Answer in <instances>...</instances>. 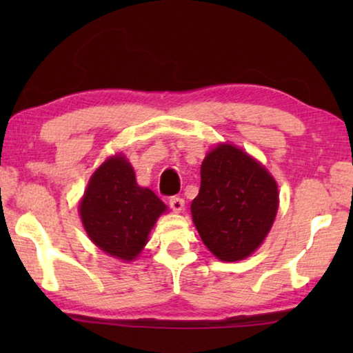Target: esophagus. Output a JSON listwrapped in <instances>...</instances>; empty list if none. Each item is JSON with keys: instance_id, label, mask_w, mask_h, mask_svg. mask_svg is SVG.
Wrapping results in <instances>:
<instances>
[{"instance_id": "obj_1", "label": "esophagus", "mask_w": 353, "mask_h": 353, "mask_svg": "<svg viewBox=\"0 0 353 353\" xmlns=\"http://www.w3.org/2000/svg\"><path fill=\"white\" fill-rule=\"evenodd\" d=\"M170 207H171V210L172 212H176V213H179V212H182L183 210V207H185V201L182 199V198H177V196H172V198L170 199Z\"/></svg>"}]
</instances>
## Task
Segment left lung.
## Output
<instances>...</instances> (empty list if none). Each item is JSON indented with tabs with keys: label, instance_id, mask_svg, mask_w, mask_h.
<instances>
[{
	"label": "left lung",
	"instance_id": "left-lung-1",
	"mask_svg": "<svg viewBox=\"0 0 353 353\" xmlns=\"http://www.w3.org/2000/svg\"><path fill=\"white\" fill-rule=\"evenodd\" d=\"M277 208V182L248 152L221 143L205 155L191 216L216 259L238 261L252 254L270 234Z\"/></svg>",
	"mask_w": 353,
	"mask_h": 353
}]
</instances>
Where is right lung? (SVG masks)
Returning <instances> with one entry per match:
<instances>
[{"instance_id":"obj_1","label":"right lung","mask_w":353,"mask_h":353,"mask_svg":"<svg viewBox=\"0 0 353 353\" xmlns=\"http://www.w3.org/2000/svg\"><path fill=\"white\" fill-rule=\"evenodd\" d=\"M166 212L152 190L135 181L123 154L107 159L93 172L79 204L87 235L105 254L132 261L146 246L149 232Z\"/></svg>"}]
</instances>
